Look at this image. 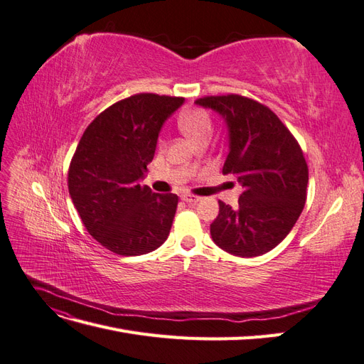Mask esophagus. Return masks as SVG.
<instances>
[{"label":"esophagus","instance_id":"obj_1","mask_svg":"<svg viewBox=\"0 0 364 364\" xmlns=\"http://www.w3.org/2000/svg\"><path fill=\"white\" fill-rule=\"evenodd\" d=\"M181 199L183 200V202H186V203H197L200 200V197H197V196H193V194H183Z\"/></svg>","mask_w":364,"mask_h":364}]
</instances>
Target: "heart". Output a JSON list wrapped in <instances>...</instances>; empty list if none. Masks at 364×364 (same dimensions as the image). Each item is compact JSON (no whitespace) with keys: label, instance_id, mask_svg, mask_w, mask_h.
Here are the masks:
<instances>
[{"label":"heart","instance_id":"1","mask_svg":"<svg viewBox=\"0 0 364 364\" xmlns=\"http://www.w3.org/2000/svg\"><path fill=\"white\" fill-rule=\"evenodd\" d=\"M178 123L183 134L194 142L213 135V118L202 107H193L185 111L179 117Z\"/></svg>","mask_w":364,"mask_h":364}]
</instances>
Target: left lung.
<instances>
[{"instance_id": "8db88e82", "label": "left lung", "mask_w": 364, "mask_h": 364, "mask_svg": "<svg viewBox=\"0 0 364 364\" xmlns=\"http://www.w3.org/2000/svg\"><path fill=\"white\" fill-rule=\"evenodd\" d=\"M196 103L226 119L223 174L235 176L243 186L237 208L218 200L211 237L235 257H259L289 235L302 213L308 185L304 151L278 115L253 98L208 95Z\"/></svg>"}]
</instances>
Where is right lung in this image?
<instances>
[{"label": "right lung", "mask_w": 364, "mask_h": 364, "mask_svg": "<svg viewBox=\"0 0 364 364\" xmlns=\"http://www.w3.org/2000/svg\"><path fill=\"white\" fill-rule=\"evenodd\" d=\"M183 97L141 92L109 106L86 127L68 170L82 222L117 255L136 257L167 240L178 196L153 193L139 179L155 156L159 130Z\"/></svg>", "instance_id": "add662e5"}]
</instances>
